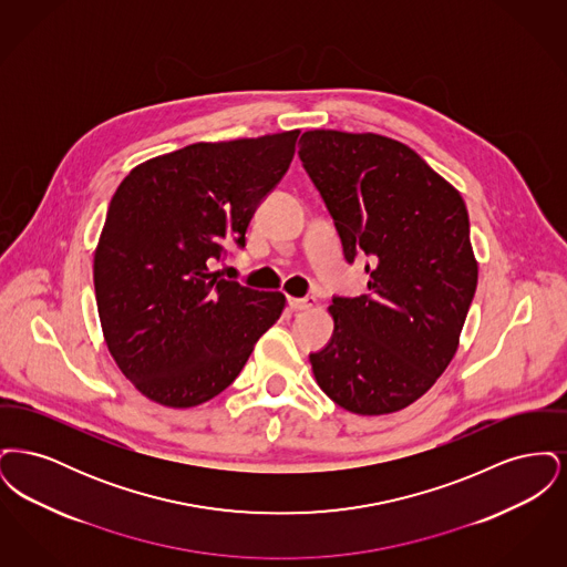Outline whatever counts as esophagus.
<instances>
[{"label":"esophagus","mask_w":567,"mask_h":567,"mask_svg":"<svg viewBox=\"0 0 567 567\" xmlns=\"http://www.w3.org/2000/svg\"><path fill=\"white\" fill-rule=\"evenodd\" d=\"M287 303L291 310H306L317 303L315 297H287Z\"/></svg>","instance_id":"obj_1"}]
</instances>
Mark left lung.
Instances as JSON below:
<instances>
[{"label": "left lung", "instance_id": "obj_1", "mask_svg": "<svg viewBox=\"0 0 567 567\" xmlns=\"http://www.w3.org/2000/svg\"><path fill=\"white\" fill-rule=\"evenodd\" d=\"M299 159L344 259L370 257V293L333 297V333L310 352L312 372L349 412H398L425 395L457 352L478 282L465 202L410 146L384 135L306 132Z\"/></svg>", "mask_w": 567, "mask_h": 567}]
</instances>
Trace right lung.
I'll list each match as a JSON object with an SVG mask.
<instances>
[{
  "label": "right lung",
  "mask_w": 567,
  "mask_h": 567,
  "mask_svg": "<svg viewBox=\"0 0 567 567\" xmlns=\"http://www.w3.org/2000/svg\"><path fill=\"white\" fill-rule=\"evenodd\" d=\"M299 132L199 142L134 167L112 195L93 282L109 351L148 400L204 404L225 391L285 308L278 291L218 278Z\"/></svg>",
  "instance_id": "1"
}]
</instances>
